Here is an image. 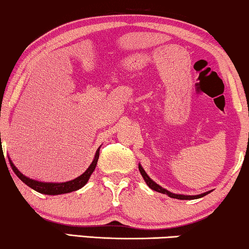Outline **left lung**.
<instances>
[{
  "instance_id": "8db88e82",
  "label": "left lung",
  "mask_w": 249,
  "mask_h": 249,
  "mask_svg": "<svg viewBox=\"0 0 249 249\" xmlns=\"http://www.w3.org/2000/svg\"><path fill=\"white\" fill-rule=\"evenodd\" d=\"M138 169H139V171H141V175L142 176V178H144V180L146 181V183H147V185H148L149 188L153 189V190H155V192L161 193V194H166V195L171 197V198H177V199H196V198H200V197H203V196L207 195V194H210V192H207V193L200 194V195H195V196H188V195H177V194H172V193H170L169 190H166V189H164V188H162L161 186H159L158 183L153 181V180H152L151 178H149V177L147 176V173H146V172L144 171V169L142 168V165H141V164H139Z\"/></svg>"
}]
</instances>
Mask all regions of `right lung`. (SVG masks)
Returning <instances> with one entry per match:
<instances>
[{
	"label": "right lung",
	"instance_id": "add662e5",
	"mask_svg": "<svg viewBox=\"0 0 249 249\" xmlns=\"http://www.w3.org/2000/svg\"><path fill=\"white\" fill-rule=\"evenodd\" d=\"M98 156H100V148L96 151V154H95V159L94 161L91 162V164L89 165L86 171H85L83 175L78 177V178L71 180V181H67V182H61V183H53V182H40V181H36V180L29 179L22 175L21 172L19 171L18 169L16 168L15 164L11 162V160H9L10 164H11V168L13 170V172L16 173L17 176L19 177V179L26 183L27 186H29L30 188H33L36 192L42 193V194H46V195H60V194H67V193H71L74 192V190L80 189L81 187H84L86 185L88 179L91 176V173L94 172L95 168H96L97 161H98Z\"/></svg>",
	"mask_w": 249,
	"mask_h": 249
}]
</instances>
